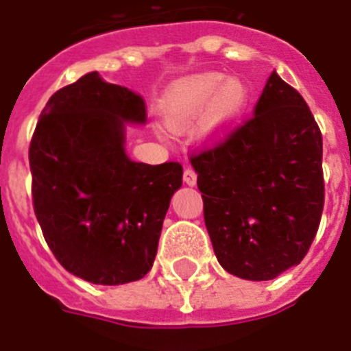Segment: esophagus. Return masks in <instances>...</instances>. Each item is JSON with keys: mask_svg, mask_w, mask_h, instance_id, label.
Here are the masks:
<instances>
[{"mask_svg": "<svg viewBox=\"0 0 351 351\" xmlns=\"http://www.w3.org/2000/svg\"><path fill=\"white\" fill-rule=\"evenodd\" d=\"M196 180H198V175L194 173V169L187 167V169L184 171V182H185V184L193 187V185H196Z\"/></svg>", "mask_w": 351, "mask_h": 351, "instance_id": "34e87169", "label": "esophagus"}]
</instances>
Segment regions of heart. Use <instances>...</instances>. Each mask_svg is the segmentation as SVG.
Returning a JSON list of instances; mask_svg holds the SVG:
<instances>
[{"label": "heart", "instance_id": "heart-1", "mask_svg": "<svg viewBox=\"0 0 351 351\" xmlns=\"http://www.w3.org/2000/svg\"><path fill=\"white\" fill-rule=\"evenodd\" d=\"M250 90L241 78L223 73H199L169 85L162 101V116L173 132H184L202 121V139H225L243 121Z\"/></svg>", "mask_w": 351, "mask_h": 351}]
</instances>
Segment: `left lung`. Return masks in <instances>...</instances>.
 Instances as JSON below:
<instances>
[{
	"instance_id": "8db88e82",
	"label": "left lung",
	"mask_w": 351,
	"mask_h": 351,
	"mask_svg": "<svg viewBox=\"0 0 351 351\" xmlns=\"http://www.w3.org/2000/svg\"><path fill=\"white\" fill-rule=\"evenodd\" d=\"M323 141L305 99L273 71L255 116L191 158L217 261L244 280H273L307 255L319 226Z\"/></svg>"
}]
</instances>
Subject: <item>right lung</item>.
Returning <instances> with one entry per match:
<instances>
[{"instance_id": "1", "label": "right lung", "mask_w": 351, "mask_h": 351, "mask_svg": "<svg viewBox=\"0 0 351 351\" xmlns=\"http://www.w3.org/2000/svg\"><path fill=\"white\" fill-rule=\"evenodd\" d=\"M141 94L98 71L53 94L30 144L32 194L44 239L64 269L98 285L143 278L182 187L178 162L126 155V125H144Z\"/></svg>"}]
</instances>
